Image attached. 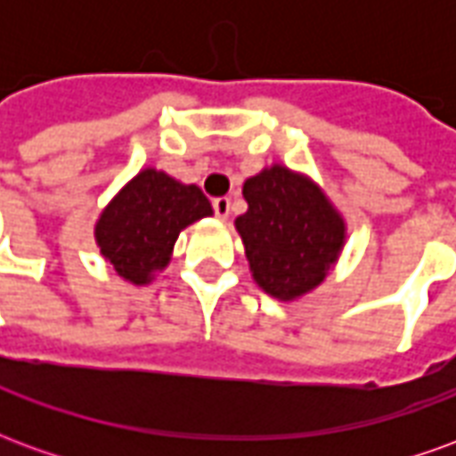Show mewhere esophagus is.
<instances>
[{
    "label": "esophagus",
    "mask_w": 456,
    "mask_h": 456,
    "mask_svg": "<svg viewBox=\"0 0 456 456\" xmlns=\"http://www.w3.org/2000/svg\"><path fill=\"white\" fill-rule=\"evenodd\" d=\"M212 208H215V215H217L219 219H227L229 215H232V200L229 198L212 200Z\"/></svg>",
    "instance_id": "esophagus-1"
}]
</instances>
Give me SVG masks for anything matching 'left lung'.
Masks as SVG:
<instances>
[{"mask_svg":"<svg viewBox=\"0 0 456 456\" xmlns=\"http://www.w3.org/2000/svg\"><path fill=\"white\" fill-rule=\"evenodd\" d=\"M234 219L248 271L266 296L293 303L325 283L346 244V222L307 173L271 163L244 180Z\"/></svg>","mask_w":456,"mask_h":456,"instance_id":"8db88e82","label":"left lung"}]
</instances>
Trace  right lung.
<instances>
[{
    "mask_svg": "<svg viewBox=\"0 0 456 456\" xmlns=\"http://www.w3.org/2000/svg\"><path fill=\"white\" fill-rule=\"evenodd\" d=\"M202 217H212V205L198 185L149 166L100 212L94 241L121 281L149 286L170 264L180 232Z\"/></svg>",
    "mask_w": 456,
    "mask_h": 456,
    "instance_id": "right-lung-1",
    "label": "right lung"
}]
</instances>
